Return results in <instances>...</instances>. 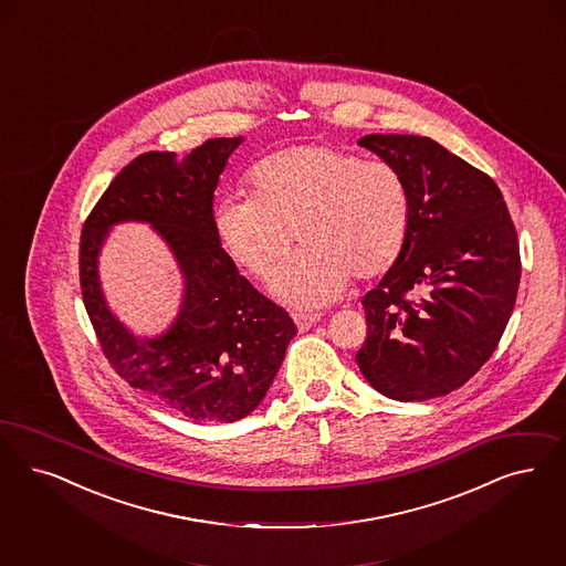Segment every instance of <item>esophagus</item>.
Here are the masks:
<instances>
[{"mask_svg": "<svg viewBox=\"0 0 566 566\" xmlns=\"http://www.w3.org/2000/svg\"><path fill=\"white\" fill-rule=\"evenodd\" d=\"M294 324L301 332H307L319 322V313L294 312Z\"/></svg>", "mask_w": 566, "mask_h": 566, "instance_id": "esophagus-1", "label": "esophagus"}]
</instances>
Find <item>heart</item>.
Wrapping results in <instances>:
<instances>
[{
    "instance_id": "heart-1",
    "label": "heart",
    "mask_w": 566,
    "mask_h": 566,
    "mask_svg": "<svg viewBox=\"0 0 566 566\" xmlns=\"http://www.w3.org/2000/svg\"><path fill=\"white\" fill-rule=\"evenodd\" d=\"M251 196L223 198L213 214L217 242L240 270L270 282L294 310H312L343 293L355 275L389 272L410 230V192L395 165L324 144H303L263 158Z\"/></svg>"
}]
</instances>
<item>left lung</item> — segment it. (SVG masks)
<instances>
[{
	"label": "left lung",
	"mask_w": 566,
	"mask_h": 566,
	"mask_svg": "<svg viewBox=\"0 0 566 566\" xmlns=\"http://www.w3.org/2000/svg\"><path fill=\"white\" fill-rule=\"evenodd\" d=\"M410 192L403 251L361 298L368 338L355 355L385 397L427 401L470 380L495 352L521 282L514 223L495 181L434 139H359Z\"/></svg>",
	"instance_id": "8db88e82"
}]
</instances>
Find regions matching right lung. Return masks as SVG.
<instances>
[{
  "label": "right lung",
  "instance_id": "1",
  "mask_svg": "<svg viewBox=\"0 0 566 566\" xmlns=\"http://www.w3.org/2000/svg\"><path fill=\"white\" fill-rule=\"evenodd\" d=\"M242 137H214L176 153L134 158L85 219L78 249L81 293L102 352L134 389L195 422H235L263 401L296 334L291 315L240 275L217 242L213 198ZM150 222L185 275L177 322L139 339L107 310L97 256L109 228Z\"/></svg>",
  "mask_w": 566,
  "mask_h": 566
}]
</instances>
